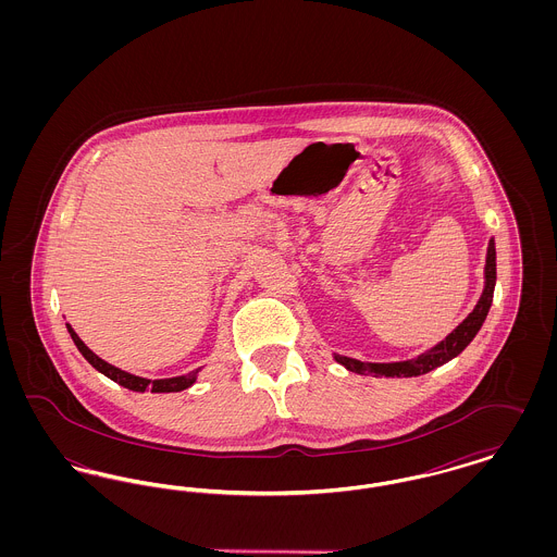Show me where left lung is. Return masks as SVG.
Instances as JSON below:
<instances>
[{"label":"left lung","instance_id":"left-lung-1","mask_svg":"<svg viewBox=\"0 0 557 557\" xmlns=\"http://www.w3.org/2000/svg\"><path fill=\"white\" fill-rule=\"evenodd\" d=\"M495 282H497V250H495V239H488L486 248V265H484V290L478 298L474 311L463 319L445 341L438 345L428 348L422 355L407 359V361H393V363H370V361H359L345 355H336L334 359L345 366L346 370L355 373H368V375H386V377H413L422 375L428 371L436 370L445 366L453 357H457L466 346L474 341L478 330L482 327L484 319L488 315V309L493 305V292H495Z\"/></svg>","mask_w":557,"mask_h":557}]
</instances>
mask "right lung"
Listing matches in <instances>:
<instances>
[{
    "label": "right lung",
    "instance_id": "right-lung-1",
    "mask_svg": "<svg viewBox=\"0 0 557 557\" xmlns=\"http://www.w3.org/2000/svg\"><path fill=\"white\" fill-rule=\"evenodd\" d=\"M66 330L73 338V343L79 348L81 355L91 363V368L104 373L107 377H110L112 382L129 388L133 393H144L146 388L152 391V393H180V391H186L189 388L196 380H198V370L189 371L186 375H175V377H160V380H148V377H141V375H133L129 371L119 370L114 366H110L104 359H100L89 346L85 345L77 336V332L71 327V323H66Z\"/></svg>",
    "mask_w": 557,
    "mask_h": 557
}]
</instances>
